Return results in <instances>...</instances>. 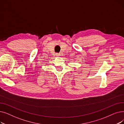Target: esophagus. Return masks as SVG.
<instances>
[{"mask_svg": "<svg viewBox=\"0 0 124 124\" xmlns=\"http://www.w3.org/2000/svg\"><path fill=\"white\" fill-rule=\"evenodd\" d=\"M60 54H59V53H57V54H56V56H60Z\"/></svg>", "mask_w": 124, "mask_h": 124, "instance_id": "obj_1", "label": "esophagus"}]
</instances>
